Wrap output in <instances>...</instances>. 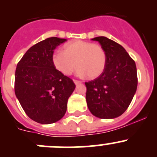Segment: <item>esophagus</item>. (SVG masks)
I'll return each instance as SVG.
<instances>
[{
	"instance_id": "34e87169",
	"label": "esophagus",
	"mask_w": 157,
	"mask_h": 157,
	"mask_svg": "<svg viewBox=\"0 0 157 157\" xmlns=\"http://www.w3.org/2000/svg\"><path fill=\"white\" fill-rule=\"evenodd\" d=\"M74 83H75L76 85H78V84H80V83H81V82L79 81V80H74Z\"/></svg>"
}]
</instances>
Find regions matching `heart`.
Wrapping results in <instances>:
<instances>
[{"mask_svg": "<svg viewBox=\"0 0 157 157\" xmlns=\"http://www.w3.org/2000/svg\"><path fill=\"white\" fill-rule=\"evenodd\" d=\"M52 62L55 69L64 75H71L77 66V75L93 80L105 71L107 54L100 45L77 40L65 44L63 52H54Z\"/></svg>", "mask_w": 157, "mask_h": 157, "instance_id": "1", "label": "heart"}]
</instances>
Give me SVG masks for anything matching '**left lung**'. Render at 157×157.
I'll return each instance as SVG.
<instances>
[{
    "label": "left lung",
    "instance_id": "left-lung-1",
    "mask_svg": "<svg viewBox=\"0 0 157 157\" xmlns=\"http://www.w3.org/2000/svg\"><path fill=\"white\" fill-rule=\"evenodd\" d=\"M97 41L107 54L105 71L97 78L86 82L89 110L99 118H115L128 108L137 86V67L126 50L104 36Z\"/></svg>",
    "mask_w": 157,
    "mask_h": 157
}]
</instances>
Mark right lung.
I'll return each instance as SVG.
<instances>
[{
    "label": "right lung",
    "mask_w": 157,
    "mask_h": 157,
    "mask_svg": "<svg viewBox=\"0 0 157 157\" xmlns=\"http://www.w3.org/2000/svg\"><path fill=\"white\" fill-rule=\"evenodd\" d=\"M67 39L51 37L38 42L17 65L14 91L22 108L33 121L52 124L67 111L74 81L57 71L52 62L54 50Z\"/></svg>",
    "instance_id": "add662e5"
}]
</instances>
